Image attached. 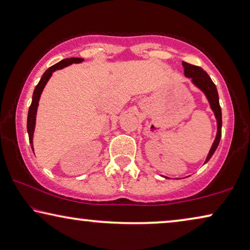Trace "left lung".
<instances>
[{
	"mask_svg": "<svg viewBox=\"0 0 250 250\" xmlns=\"http://www.w3.org/2000/svg\"><path fill=\"white\" fill-rule=\"evenodd\" d=\"M182 65L184 67V75L188 78H191L192 84L199 88L200 91H202L204 93L208 104H210L211 110L213 111L214 117L217 119V136H215V139L213 141V144H212L210 151H208V154L207 156L206 162H204V164H207L208 161H210L212 155L214 154V151L217 150L219 143H220V139H221L222 114H221L220 104H219L218 89L215 87V85L213 82H212L210 76L207 74L206 70H203L201 67L191 65L185 62H182ZM163 177L168 178L166 176H163Z\"/></svg>",
	"mask_w": 250,
	"mask_h": 250,
	"instance_id": "8db88e82",
	"label": "left lung"
}]
</instances>
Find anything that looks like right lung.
Returning <instances> with one entry per match:
<instances>
[{
	"mask_svg": "<svg viewBox=\"0 0 250 250\" xmlns=\"http://www.w3.org/2000/svg\"><path fill=\"white\" fill-rule=\"evenodd\" d=\"M83 58H66L62 59L57 64H55L54 66H51L48 68L46 72L43 73L42 77L40 78L38 85H37L35 91H33L32 94V102L31 105L29 107L28 111V120H27V130H28V135H29V141L30 145H31V148L33 150V132H35V126H36V117H37V110H38V105H39V100L40 96H42V93L43 91L44 86H46L47 82L49 81V78L53 75V73L57 69H62L64 67H67L72 64H80V62H83ZM35 154V152H33Z\"/></svg>",
	"mask_w": 250,
	"mask_h": 250,
	"instance_id": "add662e5",
	"label": "right lung"
}]
</instances>
